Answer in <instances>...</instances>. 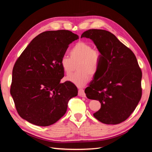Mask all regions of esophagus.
<instances>
[{
	"label": "esophagus",
	"instance_id": "34e87169",
	"mask_svg": "<svg viewBox=\"0 0 152 152\" xmlns=\"http://www.w3.org/2000/svg\"><path fill=\"white\" fill-rule=\"evenodd\" d=\"M79 95L81 97H86V93L84 92V90L82 88H80L79 89Z\"/></svg>",
	"mask_w": 152,
	"mask_h": 152
}]
</instances>
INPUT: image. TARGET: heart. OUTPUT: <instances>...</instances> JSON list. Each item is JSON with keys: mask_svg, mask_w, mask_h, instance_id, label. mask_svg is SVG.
<instances>
[{"mask_svg": "<svg viewBox=\"0 0 152 152\" xmlns=\"http://www.w3.org/2000/svg\"><path fill=\"white\" fill-rule=\"evenodd\" d=\"M70 58L64 56L60 60V65L66 75L72 72L74 63L77 64V73L66 78V80L78 87L84 86L89 82L91 74L95 75L99 70L101 54L97 50L85 42L76 43L70 50Z\"/></svg>", "mask_w": 152, "mask_h": 152, "instance_id": "heart-1", "label": "heart"}]
</instances>
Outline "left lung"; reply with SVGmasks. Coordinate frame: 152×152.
<instances>
[{
    "instance_id": "obj_1",
    "label": "left lung",
    "mask_w": 152,
    "mask_h": 152,
    "mask_svg": "<svg viewBox=\"0 0 152 152\" xmlns=\"http://www.w3.org/2000/svg\"><path fill=\"white\" fill-rule=\"evenodd\" d=\"M82 37L93 40L101 54L99 70L85 89L87 98L101 103L94 117L106 124L125 121L142 94V72L134 54L107 30H88Z\"/></svg>"
}]
</instances>
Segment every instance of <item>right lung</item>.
<instances>
[{
    "label": "right lung",
    "instance_id": "add662e5",
    "mask_svg": "<svg viewBox=\"0 0 152 152\" xmlns=\"http://www.w3.org/2000/svg\"><path fill=\"white\" fill-rule=\"evenodd\" d=\"M79 36L65 30L46 31L31 41L16 61L10 93L20 116L39 126H49L65 114L77 87L61 83L60 60Z\"/></svg>",
    "mask_w": 152,
    "mask_h": 152
}]
</instances>
